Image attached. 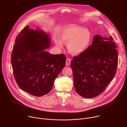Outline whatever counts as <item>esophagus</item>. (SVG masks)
<instances>
[{
  "instance_id": "1",
  "label": "esophagus",
  "mask_w": 127,
  "mask_h": 127,
  "mask_svg": "<svg viewBox=\"0 0 127 127\" xmlns=\"http://www.w3.org/2000/svg\"><path fill=\"white\" fill-rule=\"evenodd\" d=\"M71 59L70 58H67L66 59V66H69L71 63Z\"/></svg>"
}]
</instances>
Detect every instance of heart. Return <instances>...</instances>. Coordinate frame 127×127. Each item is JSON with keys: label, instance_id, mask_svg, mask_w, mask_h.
I'll list each match as a JSON object with an SVG mask.
<instances>
[{"label": "heart", "instance_id": "b5f03b06", "mask_svg": "<svg viewBox=\"0 0 127 127\" xmlns=\"http://www.w3.org/2000/svg\"><path fill=\"white\" fill-rule=\"evenodd\" d=\"M60 38L62 42L67 43L68 51L74 55H80L85 52L92 42V35L90 31L76 25H69L62 30ZM56 46L62 48L63 44L59 39L55 40Z\"/></svg>", "mask_w": 127, "mask_h": 127}]
</instances>
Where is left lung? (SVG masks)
<instances>
[{
	"instance_id": "left-lung-1",
	"label": "left lung",
	"mask_w": 127,
	"mask_h": 127,
	"mask_svg": "<svg viewBox=\"0 0 127 127\" xmlns=\"http://www.w3.org/2000/svg\"><path fill=\"white\" fill-rule=\"evenodd\" d=\"M113 38L95 35L92 45L71 61L76 93L85 98L101 94L114 78L118 66L117 46Z\"/></svg>"
}]
</instances>
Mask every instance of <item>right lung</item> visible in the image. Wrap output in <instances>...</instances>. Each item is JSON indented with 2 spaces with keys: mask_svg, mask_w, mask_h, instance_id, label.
<instances>
[{
  "mask_svg": "<svg viewBox=\"0 0 127 127\" xmlns=\"http://www.w3.org/2000/svg\"><path fill=\"white\" fill-rule=\"evenodd\" d=\"M11 62L15 80L24 91L35 96L50 92L54 80L65 66L64 54L53 55L49 48L51 39L43 31L26 26L15 41Z\"/></svg>",
  "mask_w": 127,
  "mask_h": 127,
  "instance_id": "obj_1",
  "label": "right lung"
}]
</instances>
